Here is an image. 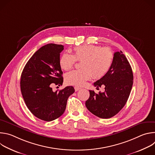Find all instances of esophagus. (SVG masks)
<instances>
[{"mask_svg": "<svg viewBox=\"0 0 155 155\" xmlns=\"http://www.w3.org/2000/svg\"><path fill=\"white\" fill-rule=\"evenodd\" d=\"M74 89H75V91H78L79 90L81 89V87H78V86H75V87H74Z\"/></svg>", "mask_w": 155, "mask_h": 155, "instance_id": "1", "label": "esophagus"}]
</instances>
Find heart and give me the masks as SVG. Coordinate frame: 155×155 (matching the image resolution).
Listing matches in <instances>:
<instances>
[{
    "mask_svg": "<svg viewBox=\"0 0 155 155\" xmlns=\"http://www.w3.org/2000/svg\"><path fill=\"white\" fill-rule=\"evenodd\" d=\"M114 59V53L108 48L95 45H83L74 48V54L64 53L59 59L62 69H71L77 61H81V69L71 71L65 75L66 84L80 86L91 78L103 77L108 71Z\"/></svg>",
    "mask_w": 155,
    "mask_h": 155,
    "instance_id": "b5f03b06",
    "label": "heart"
}]
</instances>
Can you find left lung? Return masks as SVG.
I'll use <instances>...</instances> for the list:
<instances>
[{
    "instance_id": "left-lung-1",
    "label": "left lung",
    "mask_w": 155,
    "mask_h": 155,
    "mask_svg": "<svg viewBox=\"0 0 155 155\" xmlns=\"http://www.w3.org/2000/svg\"><path fill=\"white\" fill-rule=\"evenodd\" d=\"M132 84L133 74L129 62L121 51L115 52L107 73L94 83L97 87L104 85L105 91L96 94L90 90V97L85 102L86 108L101 118L115 116L125 105Z\"/></svg>"
}]
</instances>
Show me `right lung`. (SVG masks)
<instances>
[{
  "instance_id": "obj_1",
  "label": "right lung",
  "mask_w": 155,
  "mask_h": 155,
  "mask_svg": "<svg viewBox=\"0 0 155 155\" xmlns=\"http://www.w3.org/2000/svg\"><path fill=\"white\" fill-rule=\"evenodd\" d=\"M64 46L49 43L38 49L29 59L21 74V94L31 112L37 118L51 121L64 112L73 86L53 92L52 83L62 85V72L59 65Z\"/></svg>"
}]
</instances>
